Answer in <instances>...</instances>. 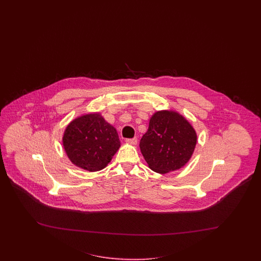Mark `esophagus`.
I'll return each mask as SVG.
<instances>
[{"label":"esophagus","instance_id":"34e87169","mask_svg":"<svg viewBox=\"0 0 261 261\" xmlns=\"http://www.w3.org/2000/svg\"><path fill=\"white\" fill-rule=\"evenodd\" d=\"M126 143L128 144H131V145H136L137 142H138V139L137 138H133V139H127Z\"/></svg>","mask_w":261,"mask_h":261}]
</instances>
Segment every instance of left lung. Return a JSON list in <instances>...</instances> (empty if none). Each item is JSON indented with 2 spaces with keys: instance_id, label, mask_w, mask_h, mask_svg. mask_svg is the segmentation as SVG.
Returning a JSON list of instances; mask_svg holds the SVG:
<instances>
[{
  "instance_id": "8db88e82",
  "label": "left lung",
  "mask_w": 261,
  "mask_h": 261,
  "mask_svg": "<svg viewBox=\"0 0 261 261\" xmlns=\"http://www.w3.org/2000/svg\"><path fill=\"white\" fill-rule=\"evenodd\" d=\"M197 143V133L179 112H155L142 136L140 148L151 170L166 174L189 163Z\"/></svg>"
}]
</instances>
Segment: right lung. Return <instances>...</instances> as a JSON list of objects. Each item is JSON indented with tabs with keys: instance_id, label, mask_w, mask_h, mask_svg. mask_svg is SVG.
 Masks as SVG:
<instances>
[{
	"instance_id": "obj_1",
	"label": "right lung",
	"mask_w": 261,
	"mask_h": 261,
	"mask_svg": "<svg viewBox=\"0 0 261 261\" xmlns=\"http://www.w3.org/2000/svg\"><path fill=\"white\" fill-rule=\"evenodd\" d=\"M62 143L71 164L90 172L105 168L120 147L117 129L98 112L72 119L64 130Z\"/></svg>"
}]
</instances>
